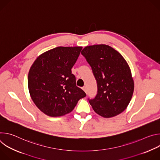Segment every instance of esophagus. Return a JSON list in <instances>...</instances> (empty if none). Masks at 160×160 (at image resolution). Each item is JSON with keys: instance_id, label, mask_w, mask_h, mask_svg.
Here are the masks:
<instances>
[{"instance_id": "esophagus-1", "label": "esophagus", "mask_w": 160, "mask_h": 160, "mask_svg": "<svg viewBox=\"0 0 160 160\" xmlns=\"http://www.w3.org/2000/svg\"><path fill=\"white\" fill-rule=\"evenodd\" d=\"M82 89L84 90V92H85V93H87V87H86V86H84V87L82 88Z\"/></svg>"}]
</instances>
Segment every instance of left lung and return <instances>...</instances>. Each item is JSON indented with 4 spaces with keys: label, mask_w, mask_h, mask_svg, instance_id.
I'll return each mask as SVG.
<instances>
[{
    "label": "left lung",
    "mask_w": 160,
    "mask_h": 160,
    "mask_svg": "<svg viewBox=\"0 0 160 160\" xmlns=\"http://www.w3.org/2000/svg\"><path fill=\"white\" fill-rule=\"evenodd\" d=\"M92 69L98 94L89 100L94 111L104 118L122 112L131 101L134 82L130 68L122 54L105 44L89 45L81 52Z\"/></svg>",
    "instance_id": "8db88e82"
}]
</instances>
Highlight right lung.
Segmentation results:
<instances>
[{
  "label": "right lung",
  "instance_id": "1",
  "mask_svg": "<svg viewBox=\"0 0 160 160\" xmlns=\"http://www.w3.org/2000/svg\"><path fill=\"white\" fill-rule=\"evenodd\" d=\"M82 47H57L40 54L29 70L28 87L36 106L45 115L57 117L70 113L86 96L76 85L72 68Z\"/></svg>",
  "mask_w": 160,
  "mask_h": 160
}]
</instances>
